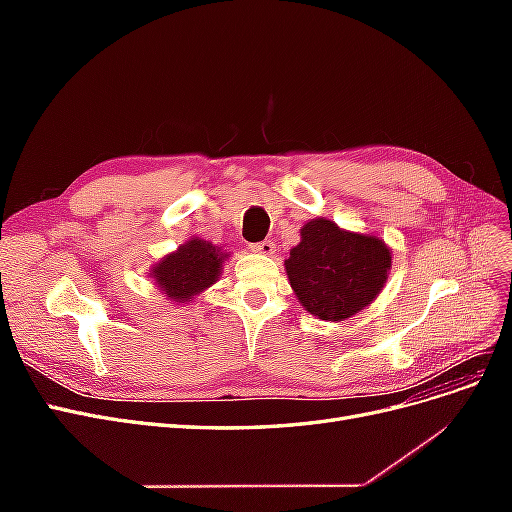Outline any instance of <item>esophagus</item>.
Returning <instances> with one entry per match:
<instances>
[{"label": "esophagus", "mask_w": 512, "mask_h": 512, "mask_svg": "<svg viewBox=\"0 0 512 512\" xmlns=\"http://www.w3.org/2000/svg\"><path fill=\"white\" fill-rule=\"evenodd\" d=\"M252 252L262 254V256H271L275 252V243L273 241H260V243H252Z\"/></svg>", "instance_id": "1"}]
</instances>
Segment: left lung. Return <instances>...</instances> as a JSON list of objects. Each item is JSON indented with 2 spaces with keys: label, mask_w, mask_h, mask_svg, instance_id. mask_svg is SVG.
<instances>
[{
  "label": "left lung",
  "mask_w": 512,
  "mask_h": 512,
  "mask_svg": "<svg viewBox=\"0 0 512 512\" xmlns=\"http://www.w3.org/2000/svg\"><path fill=\"white\" fill-rule=\"evenodd\" d=\"M299 303L320 320L352 318L374 301L391 269V250L376 235L339 228L327 218L309 220L284 262Z\"/></svg>",
  "instance_id": "8db88e82"
}]
</instances>
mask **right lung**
I'll list each match as a JSON object with an SVG mask.
<instances>
[{
  "mask_svg": "<svg viewBox=\"0 0 512 512\" xmlns=\"http://www.w3.org/2000/svg\"><path fill=\"white\" fill-rule=\"evenodd\" d=\"M228 252H222L218 245L200 237H192L179 245V250L164 256L158 265H153L151 277L164 297L179 303L192 301L196 294L207 290L218 282Z\"/></svg>",
  "mask_w": 512,
  "mask_h": 512,
  "instance_id": "obj_1",
  "label": "right lung"
}]
</instances>
